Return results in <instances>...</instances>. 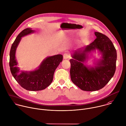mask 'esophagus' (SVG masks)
Wrapping results in <instances>:
<instances>
[{"mask_svg":"<svg viewBox=\"0 0 126 126\" xmlns=\"http://www.w3.org/2000/svg\"><path fill=\"white\" fill-rule=\"evenodd\" d=\"M63 59H67L68 58H69L70 57V56H69V54L67 53H65L63 54Z\"/></svg>","mask_w":126,"mask_h":126,"instance_id":"esophagus-1","label":"esophagus"}]
</instances>
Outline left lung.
Masks as SVG:
<instances>
[{
  "label": "left lung",
  "mask_w": 126,
  "mask_h": 126,
  "mask_svg": "<svg viewBox=\"0 0 126 126\" xmlns=\"http://www.w3.org/2000/svg\"><path fill=\"white\" fill-rule=\"evenodd\" d=\"M95 39L90 45L75 50L70 60L72 82L80 89L95 91L103 88L113 76L116 70L117 52L111 41L105 35L95 32ZM97 50L101 59L94 67L84 64L89 54Z\"/></svg>",
  "instance_id": "8db88e82"
}]
</instances>
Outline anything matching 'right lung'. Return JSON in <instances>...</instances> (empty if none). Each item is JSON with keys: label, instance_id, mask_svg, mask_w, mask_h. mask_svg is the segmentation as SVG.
I'll return each mask as SVG.
<instances>
[{"label": "right lung", "instance_id": "1", "mask_svg": "<svg viewBox=\"0 0 126 126\" xmlns=\"http://www.w3.org/2000/svg\"><path fill=\"white\" fill-rule=\"evenodd\" d=\"M34 32L32 29L27 28L18 34L12 45L9 60L11 72L15 79L23 88L31 91L44 90L51 84L55 71L63 59L61 54L47 57L36 69L29 71L20 70L17 66L15 56L17 48L22 37Z\"/></svg>", "mask_w": 126, "mask_h": 126}]
</instances>
